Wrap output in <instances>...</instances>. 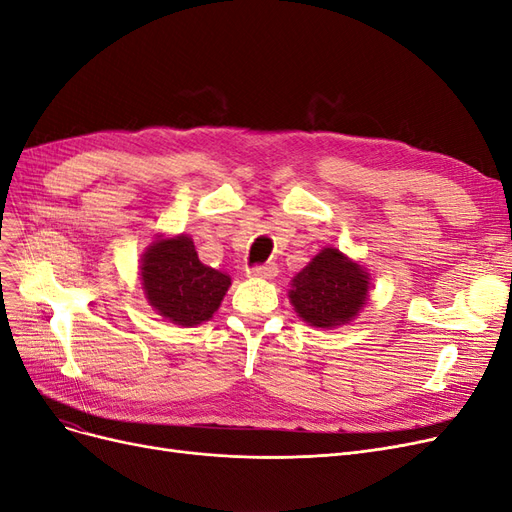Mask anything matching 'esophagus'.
<instances>
[{"label": "esophagus", "mask_w": 512, "mask_h": 512, "mask_svg": "<svg viewBox=\"0 0 512 512\" xmlns=\"http://www.w3.org/2000/svg\"><path fill=\"white\" fill-rule=\"evenodd\" d=\"M276 274H278L276 263H263V266H255V268L246 270V276L261 278V280H270V278H274Z\"/></svg>", "instance_id": "1"}]
</instances>
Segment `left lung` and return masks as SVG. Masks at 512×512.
Listing matches in <instances>:
<instances>
[{
  "label": "left lung",
  "mask_w": 512,
  "mask_h": 512,
  "mask_svg": "<svg viewBox=\"0 0 512 512\" xmlns=\"http://www.w3.org/2000/svg\"><path fill=\"white\" fill-rule=\"evenodd\" d=\"M371 274L335 246H325L291 280L289 299L297 316L316 329L348 325L367 304Z\"/></svg>",
  "instance_id": "obj_1"
}]
</instances>
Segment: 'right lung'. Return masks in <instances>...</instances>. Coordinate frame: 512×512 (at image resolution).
<instances>
[{
    "instance_id": "1",
    "label": "right lung",
    "mask_w": 512,
    "mask_h": 512,
    "mask_svg": "<svg viewBox=\"0 0 512 512\" xmlns=\"http://www.w3.org/2000/svg\"><path fill=\"white\" fill-rule=\"evenodd\" d=\"M139 278L147 304L181 327L211 320L232 285L230 274L204 266L187 234L151 240L141 255Z\"/></svg>"
}]
</instances>
